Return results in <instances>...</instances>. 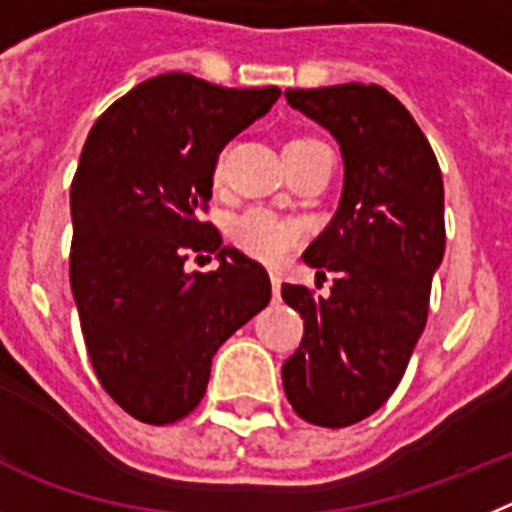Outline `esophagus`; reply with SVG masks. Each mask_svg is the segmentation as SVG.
I'll use <instances>...</instances> for the list:
<instances>
[{"mask_svg":"<svg viewBox=\"0 0 512 512\" xmlns=\"http://www.w3.org/2000/svg\"><path fill=\"white\" fill-rule=\"evenodd\" d=\"M270 286H273V296L275 299H278V296H281V278H278V275H270Z\"/></svg>","mask_w":512,"mask_h":512,"instance_id":"obj_1","label":"esophagus"}]
</instances>
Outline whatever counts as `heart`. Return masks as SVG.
Returning <instances> with one entry per match:
<instances>
[{"label": "heart", "instance_id": "1", "mask_svg": "<svg viewBox=\"0 0 512 512\" xmlns=\"http://www.w3.org/2000/svg\"><path fill=\"white\" fill-rule=\"evenodd\" d=\"M304 141L311 139H291L286 146L304 144ZM213 172L216 177L221 175V159L216 162ZM231 239L239 250H244L255 260L281 262L293 250V244L299 242V224L281 219L265 208H252L231 224Z\"/></svg>", "mask_w": 512, "mask_h": 512}]
</instances>
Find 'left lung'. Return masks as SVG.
Listing matches in <instances>:
<instances>
[{"instance_id":"obj_1","label":"left lung","mask_w":512,"mask_h":512,"mask_svg":"<svg viewBox=\"0 0 512 512\" xmlns=\"http://www.w3.org/2000/svg\"><path fill=\"white\" fill-rule=\"evenodd\" d=\"M286 100L335 136L345 177L335 216L304 252L317 275L335 273L330 296L283 283L304 319L283 389L306 422L345 428L391 397L425 330L446 252L443 177L410 110L379 84L286 90Z\"/></svg>"}]
</instances>
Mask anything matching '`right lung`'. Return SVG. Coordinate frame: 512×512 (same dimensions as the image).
<instances>
[{"mask_svg":"<svg viewBox=\"0 0 512 512\" xmlns=\"http://www.w3.org/2000/svg\"><path fill=\"white\" fill-rule=\"evenodd\" d=\"M278 97L170 71L115 100L87 136L71 182V293L102 389L136 420L190 415L216 350L268 306L265 268L221 247L198 213L221 149ZM190 249L216 251L220 268L185 271Z\"/></svg>","mask_w":512,"mask_h":512,"instance_id":"1","label":"right lung"}]
</instances>
